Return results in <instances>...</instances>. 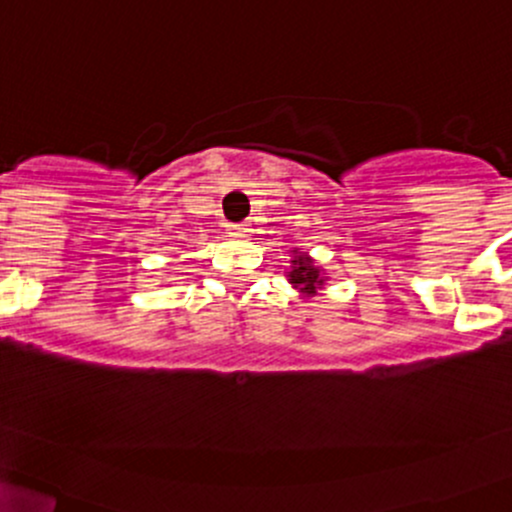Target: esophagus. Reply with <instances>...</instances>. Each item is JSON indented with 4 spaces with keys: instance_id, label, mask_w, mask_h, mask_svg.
I'll use <instances>...</instances> for the list:
<instances>
[{
    "instance_id": "esophagus-1",
    "label": "esophagus",
    "mask_w": 512,
    "mask_h": 512,
    "mask_svg": "<svg viewBox=\"0 0 512 512\" xmlns=\"http://www.w3.org/2000/svg\"><path fill=\"white\" fill-rule=\"evenodd\" d=\"M230 228H233V233H238V235H247V233H250V225H247V223H240V225H230Z\"/></svg>"
}]
</instances>
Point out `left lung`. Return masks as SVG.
Masks as SVG:
<instances>
[{
	"label": "left lung",
	"instance_id": "8db88e82",
	"mask_svg": "<svg viewBox=\"0 0 512 512\" xmlns=\"http://www.w3.org/2000/svg\"><path fill=\"white\" fill-rule=\"evenodd\" d=\"M292 252H294L292 270L287 272L289 282H292V287H297L304 297H314V294L324 287L326 279L321 277V270L314 265V260H311L306 252H299V250H292Z\"/></svg>",
	"mask_w": 512,
	"mask_h": 512
}]
</instances>
